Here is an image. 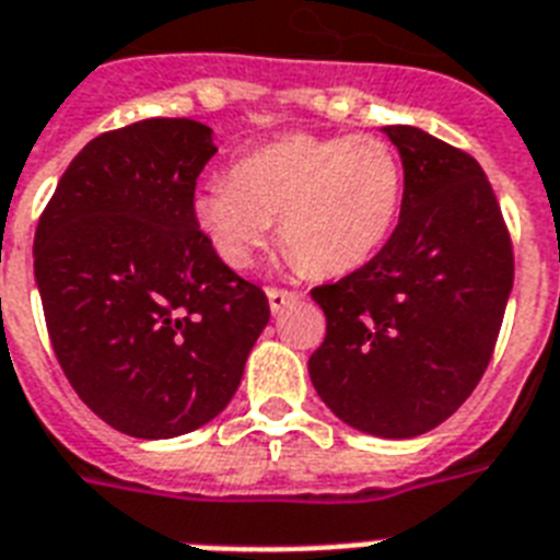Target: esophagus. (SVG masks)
Instances as JSON below:
<instances>
[{
    "instance_id": "esophagus-1",
    "label": "esophagus",
    "mask_w": 560,
    "mask_h": 560,
    "mask_svg": "<svg viewBox=\"0 0 560 560\" xmlns=\"http://www.w3.org/2000/svg\"><path fill=\"white\" fill-rule=\"evenodd\" d=\"M267 299H270L272 314H281L284 307L296 302L299 293H293V290H284V288H270V290H267Z\"/></svg>"
}]
</instances>
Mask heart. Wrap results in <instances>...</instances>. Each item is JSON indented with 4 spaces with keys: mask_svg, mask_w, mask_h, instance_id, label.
Here are the masks:
<instances>
[{
    "mask_svg": "<svg viewBox=\"0 0 560 560\" xmlns=\"http://www.w3.org/2000/svg\"><path fill=\"white\" fill-rule=\"evenodd\" d=\"M404 197L398 153L377 136H284L194 194L214 253L246 270L281 218V244L316 276L363 267L395 229Z\"/></svg>",
    "mask_w": 560,
    "mask_h": 560,
    "instance_id": "obj_1",
    "label": "heart"
}]
</instances>
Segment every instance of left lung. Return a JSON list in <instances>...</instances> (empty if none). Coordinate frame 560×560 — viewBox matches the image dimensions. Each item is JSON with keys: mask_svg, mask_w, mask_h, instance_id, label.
Masks as SVG:
<instances>
[{"mask_svg": "<svg viewBox=\"0 0 560 560\" xmlns=\"http://www.w3.org/2000/svg\"><path fill=\"white\" fill-rule=\"evenodd\" d=\"M383 133L404 165L398 226L360 270L311 290L328 331L307 372L349 427L412 439L477 389L512 293L514 253L470 153L418 127Z\"/></svg>", "mask_w": 560, "mask_h": 560, "instance_id": "8db88e82", "label": "left lung"}]
</instances>
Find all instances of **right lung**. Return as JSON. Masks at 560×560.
<instances>
[{
    "label": "right lung",
    "instance_id": "add662e5",
    "mask_svg": "<svg viewBox=\"0 0 560 560\" xmlns=\"http://www.w3.org/2000/svg\"><path fill=\"white\" fill-rule=\"evenodd\" d=\"M218 153L191 118H144L92 139L34 235V279L78 398L136 439H174L223 412L270 302L220 261L194 220Z\"/></svg>",
    "mask_w": 560,
    "mask_h": 560
}]
</instances>
